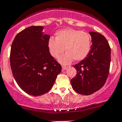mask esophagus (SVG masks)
Wrapping results in <instances>:
<instances>
[{
    "label": "esophagus",
    "instance_id": "obj_1",
    "mask_svg": "<svg viewBox=\"0 0 122 122\" xmlns=\"http://www.w3.org/2000/svg\"><path fill=\"white\" fill-rule=\"evenodd\" d=\"M68 68V66H62V70H66V69Z\"/></svg>",
    "mask_w": 122,
    "mask_h": 122
}]
</instances>
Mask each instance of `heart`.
I'll return each instance as SVG.
<instances>
[{
	"label": "heart",
	"mask_w": 122,
	"mask_h": 122,
	"mask_svg": "<svg viewBox=\"0 0 122 122\" xmlns=\"http://www.w3.org/2000/svg\"><path fill=\"white\" fill-rule=\"evenodd\" d=\"M91 45V36L89 33L71 28L57 31L56 39L50 37L48 41V49L54 58L57 59L65 48L66 54L59 59L63 64H68L73 60L77 62L84 59L89 54Z\"/></svg>",
	"instance_id": "b5f03b06"
}]
</instances>
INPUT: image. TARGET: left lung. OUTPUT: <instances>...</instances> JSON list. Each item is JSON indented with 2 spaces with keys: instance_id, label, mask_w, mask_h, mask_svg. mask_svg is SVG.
I'll return each mask as SVG.
<instances>
[{
  "instance_id": "8db88e82",
  "label": "left lung",
  "mask_w": 122,
  "mask_h": 122,
  "mask_svg": "<svg viewBox=\"0 0 122 122\" xmlns=\"http://www.w3.org/2000/svg\"><path fill=\"white\" fill-rule=\"evenodd\" d=\"M92 45L89 54L74 65L77 74L71 80L74 91L89 95L103 87L107 80L111 63V48L105 37L97 32H89Z\"/></svg>"
}]
</instances>
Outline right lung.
I'll list each match as a JSON object with an SVG mask.
<instances>
[{"instance_id":"1","label":"right lung","mask_w":122,"mask_h":122,"mask_svg":"<svg viewBox=\"0 0 122 122\" xmlns=\"http://www.w3.org/2000/svg\"><path fill=\"white\" fill-rule=\"evenodd\" d=\"M43 27L30 26L15 36L10 51V66L15 81L22 90L40 96L53 86L62 66L51 55L49 35Z\"/></svg>"}]
</instances>
